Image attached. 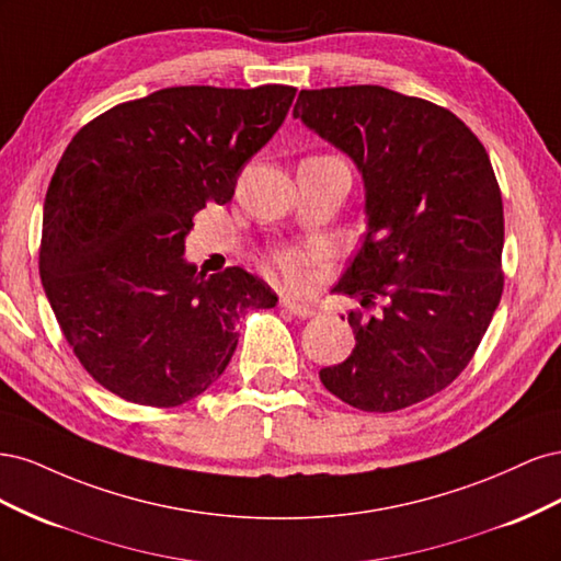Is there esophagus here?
Listing matches in <instances>:
<instances>
[{"label": "esophagus", "instance_id": "esophagus-1", "mask_svg": "<svg viewBox=\"0 0 561 561\" xmlns=\"http://www.w3.org/2000/svg\"><path fill=\"white\" fill-rule=\"evenodd\" d=\"M280 307H283L285 311H290V313L297 316V318H313V316H316V309L311 307V304L301 301V299H295V297H283Z\"/></svg>", "mask_w": 561, "mask_h": 561}]
</instances>
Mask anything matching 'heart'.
I'll list each match as a JSON object with an SVG mask.
<instances>
[{
    "mask_svg": "<svg viewBox=\"0 0 561 561\" xmlns=\"http://www.w3.org/2000/svg\"><path fill=\"white\" fill-rule=\"evenodd\" d=\"M318 250H283L276 254V264L283 278L299 287L309 280V266L318 260Z\"/></svg>",
    "mask_w": 561,
    "mask_h": 561,
    "instance_id": "heart-1",
    "label": "heart"
}]
</instances>
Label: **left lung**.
Here are the masks:
<instances>
[{
    "mask_svg": "<svg viewBox=\"0 0 561 561\" xmlns=\"http://www.w3.org/2000/svg\"><path fill=\"white\" fill-rule=\"evenodd\" d=\"M293 116L344 151L365 186L363 245L334 293L360 307L388 299L369 320L348 313L355 348L320 381L363 412L426 400L470 363L503 293L486 149L449 110L383 87L301 91Z\"/></svg>",
    "mask_w": 561,
    "mask_h": 561,
    "instance_id": "8db88e82",
    "label": "left lung"
}]
</instances>
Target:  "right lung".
Returning <instances> with one entry per match:
<instances>
[{
  "label": "right lung",
  "instance_id": "obj_1",
  "mask_svg": "<svg viewBox=\"0 0 561 561\" xmlns=\"http://www.w3.org/2000/svg\"><path fill=\"white\" fill-rule=\"evenodd\" d=\"M297 89L175 87L83 126L50 178L39 276L83 369L135 404L178 407L227 369L236 325L276 293L241 266L186 262L192 217L225 206Z\"/></svg>",
  "mask_w": 561,
  "mask_h": 561
}]
</instances>
